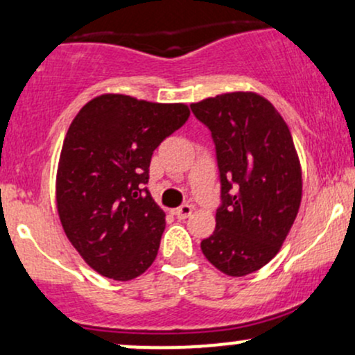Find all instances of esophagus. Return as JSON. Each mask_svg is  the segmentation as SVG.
Segmentation results:
<instances>
[{"instance_id": "34e87169", "label": "esophagus", "mask_w": 355, "mask_h": 355, "mask_svg": "<svg viewBox=\"0 0 355 355\" xmlns=\"http://www.w3.org/2000/svg\"><path fill=\"white\" fill-rule=\"evenodd\" d=\"M192 210H193L192 205L184 204V205H180V207L175 209L173 214H175V216H177V219H187V217H189L190 214H192Z\"/></svg>"}]
</instances>
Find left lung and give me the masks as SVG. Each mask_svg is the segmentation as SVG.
Returning a JSON list of instances; mask_svg holds the SVG:
<instances>
[{
  "mask_svg": "<svg viewBox=\"0 0 355 355\" xmlns=\"http://www.w3.org/2000/svg\"><path fill=\"white\" fill-rule=\"evenodd\" d=\"M212 135L220 204L216 231L200 249L229 276L258 271L286 239L302 200L293 138L270 101L229 92L190 106Z\"/></svg>",
  "mask_w": 355,
  "mask_h": 355,
  "instance_id": "8db88e82",
  "label": "left lung"
}]
</instances>
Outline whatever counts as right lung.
I'll list each match as a JSON object with an SVG mask.
<instances>
[{"label": "right lung", "instance_id": "right-lung-1", "mask_svg": "<svg viewBox=\"0 0 355 355\" xmlns=\"http://www.w3.org/2000/svg\"><path fill=\"white\" fill-rule=\"evenodd\" d=\"M189 116L185 104L104 94L70 124L58 162L57 210L72 246L99 275L128 282L157 258L165 212L145 187L151 155Z\"/></svg>", "mask_w": 355, "mask_h": 355}]
</instances>
